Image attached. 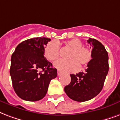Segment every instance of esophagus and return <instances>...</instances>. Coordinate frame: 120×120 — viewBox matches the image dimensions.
I'll list each match as a JSON object with an SVG mask.
<instances>
[{
  "label": "esophagus",
  "mask_w": 120,
  "mask_h": 120,
  "mask_svg": "<svg viewBox=\"0 0 120 120\" xmlns=\"http://www.w3.org/2000/svg\"><path fill=\"white\" fill-rule=\"evenodd\" d=\"M57 74H58V75H60L62 74V72L60 70H58L57 71Z\"/></svg>",
  "instance_id": "1"
}]
</instances>
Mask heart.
<instances>
[{
    "mask_svg": "<svg viewBox=\"0 0 120 120\" xmlns=\"http://www.w3.org/2000/svg\"><path fill=\"white\" fill-rule=\"evenodd\" d=\"M72 49L69 58L72 60H59L55 62L54 67L58 70L65 72H75L78 71L80 65L86 66L92 60V52L88 48L83 46L79 39L74 38L67 43ZM45 56L48 60L55 61L60 56V46L56 41H52L45 48Z\"/></svg>",
    "mask_w": 120,
    "mask_h": 120,
    "instance_id": "heart-1",
    "label": "heart"
}]
</instances>
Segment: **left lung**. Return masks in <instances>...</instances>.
<instances>
[{
	"mask_svg": "<svg viewBox=\"0 0 120 120\" xmlns=\"http://www.w3.org/2000/svg\"><path fill=\"white\" fill-rule=\"evenodd\" d=\"M92 48V60L86 71L70 74L71 82L64 90L72 100L84 102L94 98L103 87L108 73V54L105 46L98 40H87Z\"/></svg>",
	"mask_w": 120,
	"mask_h": 120,
	"instance_id": "obj_1",
	"label": "left lung"
}]
</instances>
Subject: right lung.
<instances>
[{
    "mask_svg": "<svg viewBox=\"0 0 120 120\" xmlns=\"http://www.w3.org/2000/svg\"><path fill=\"white\" fill-rule=\"evenodd\" d=\"M51 40L34 38L19 44L11 56L10 75L12 86L20 98L36 101L45 96L56 68L44 56L45 46Z\"/></svg>",
    "mask_w": 120,
    "mask_h": 120,
    "instance_id": "obj_1",
    "label": "right lung"
}]
</instances>
